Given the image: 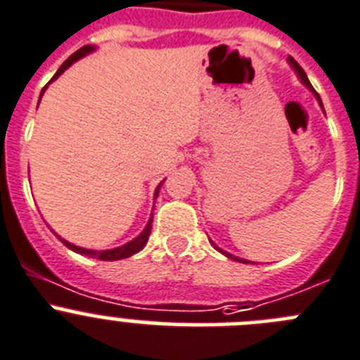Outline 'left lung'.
Instances as JSON below:
<instances>
[{
  "instance_id": "left-lung-1",
  "label": "left lung",
  "mask_w": 360,
  "mask_h": 360,
  "mask_svg": "<svg viewBox=\"0 0 360 360\" xmlns=\"http://www.w3.org/2000/svg\"><path fill=\"white\" fill-rule=\"evenodd\" d=\"M288 62H290V65H291V67H293V69H295V72H297V76H298V78H300V82H302V83H304V85H305V86H307V89H309V90H311V92H312V94H314V96H316L318 103H320V106H321V108H323V104H321V99H320V96H318V94H316V90L312 89L311 82H309V78H307V76H305L304 69H302V67H300V65H298V63H297V62H295V60H293V58H291V56H288ZM210 241H211V240H210ZM211 245H213V247H214V248H217V250H218V252H220V254H224V256H226V257H229V259H233V261H238V263H245V264H247V263H250V261H247V259H241V257H236V256H233V254H229V252H226V250H224V248L217 247V245H214V243H213V241H211Z\"/></svg>"
}]
</instances>
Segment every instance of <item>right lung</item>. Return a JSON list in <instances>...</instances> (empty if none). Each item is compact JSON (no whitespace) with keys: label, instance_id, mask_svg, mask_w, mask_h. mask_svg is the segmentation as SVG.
Returning <instances> with one entry per match:
<instances>
[{"label":"right lung","instance_id":"add662e5","mask_svg":"<svg viewBox=\"0 0 360 360\" xmlns=\"http://www.w3.org/2000/svg\"><path fill=\"white\" fill-rule=\"evenodd\" d=\"M94 49H96V46H83L82 49H78V51H76V53H72V55H70L69 58H67L65 62H63L62 65H60V69L56 70V74H55V76H53L51 82H49V83L55 82V79L58 78V76L63 72V70L69 69V67L72 65L74 62H78L79 58H83V56H86V55H89V53H92ZM49 83H48V85H49ZM48 85H46V86H44V89H42V92H40V97H42V94L46 92V89H48ZM39 103H40V99H39ZM161 184H163V181H161V183L158 184L156 191H154V199H156L158 193H160ZM150 227H153V217H150L149 221H147L146 229H143L142 233L139 234V236L134 238V240L127 241V243L122 245V247L110 248V250H90V248L76 247V245L69 243V241L63 240V238H60V241H62V243L65 245L67 248H70V250H72V252H78V254H83V256H89V257H94V259H101V261H119V259H126V257H131V256H133V254H136V252H140L143 247H146L147 240H149Z\"/></svg>","mask_w":360,"mask_h":360}]
</instances>
